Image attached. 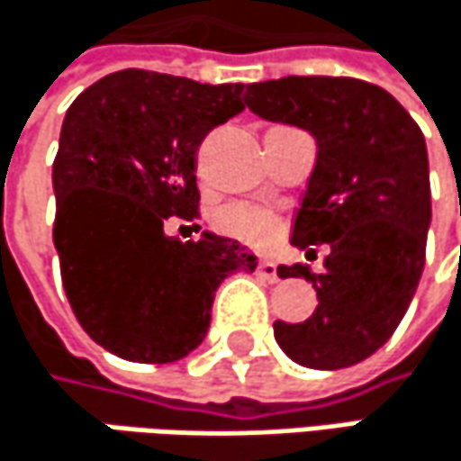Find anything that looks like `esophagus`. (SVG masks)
Returning <instances> with one entry per match:
<instances>
[{
	"label": "esophagus",
	"mask_w": 461,
	"mask_h": 461,
	"mask_svg": "<svg viewBox=\"0 0 461 461\" xmlns=\"http://www.w3.org/2000/svg\"><path fill=\"white\" fill-rule=\"evenodd\" d=\"M255 273H258L262 281H267V284H276V281H278V267H276V262H270V259H259Z\"/></svg>",
	"instance_id": "obj_1"
}]
</instances>
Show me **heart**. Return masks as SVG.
Segmentation results:
<instances>
[{
	"label": "heart",
	"instance_id": "1",
	"mask_svg": "<svg viewBox=\"0 0 461 461\" xmlns=\"http://www.w3.org/2000/svg\"><path fill=\"white\" fill-rule=\"evenodd\" d=\"M217 230L249 247H267L278 236V220L255 203H230L217 214Z\"/></svg>",
	"mask_w": 461,
	"mask_h": 461
}]
</instances>
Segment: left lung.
I'll use <instances>...</instances> for the list:
<instances>
[{
  "label": "left lung",
  "mask_w": 461,
  "mask_h": 461,
  "mask_svg": "<svg viewBox=\"0 0 461 461\" xmlns=\"http://www.w3.org/2000/svg\"><path fill=\"white\" fill-rule=\"evenodd\" d=\"M267 122L308 130L316 167L292 225V244H329L323 273L281 265V278L313 281L318 308L303 323H273L300 366L366 361L398 329L425 270L430 169L420 124L382 86L350 77H284L247 86Z\"/></svg>",
  "instance_id": "1"
}]
</instances>
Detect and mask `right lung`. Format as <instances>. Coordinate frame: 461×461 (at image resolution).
<instances>
[{
    "mask_svg": "<svg viewBox=\"0 0 461 461\" xmlns=\"http://www.w3.org/2000/svg\"><path fill=\"white\" fill-rule=\"evenodd\" d=\"M244 85L127 68L71 103L52 161V241L71 311L108 353L169 364L199 348L217 286L258 258L233 239L164 233L199 220L196 150L244 111Z\"/></svg>",
    "mask_w": 461,
    "mask_h": 461,
    "instance_id": "add662e5",
    "label": "right lung"
}]
</instances>
